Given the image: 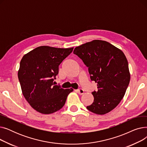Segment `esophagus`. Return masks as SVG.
Returning <instances> with one entry per match:
<instances>
[{"mask_svg": "<svg viewBox=\"0 0 147 147\" xmlns=\"http://www.w3.org/2000/svg\"><path fill=\"white\" fill-rule=\"evenodd\" d=\"M77 92H78L79 94H80V95H82L84 94V90L83 89H79L77 90Z\"/></svg>", "mask_w": 147, "mask_h": 147, "instance_id": "esophagus-1", "label": "esophagus"}]
</instances>
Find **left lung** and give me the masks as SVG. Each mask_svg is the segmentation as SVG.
<instances>
[{
	"mask_svg": "<svg viewBox=\"0 0 147 147\" xmlns=\"http://www.w3.org/2000/svg\"><path fill=\"white\" fill-rule=\"evenodd\" d=\"M73 53L88 68L90 80L97 83L98 90L92 92L94 102L87 109L96 114L109 113L120 103L129 84L125 54L111 43L100 40L78 46Z\"/></svg>",
	"mask_w": 147,
	"mask_h": 147,
	"instance_id": "left-lung-1",
	"label": "left lung"
}]
</instances>
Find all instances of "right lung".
Wrapping results in <instances>:
<instances>
[{
	"label": "right lung",
	"instance_id": "right-lung-1",
	"mask_svg": "<svg viewBox=\"0 0 147 147\" xmlns=\"http://www.w3.org/2000/svg\"><path fill=\"white\" fill-rule=\"evenodd\" d=\"M71 48L39 46L23 56L18 73L22 94L33 109L48 114L64 105L73 89H63L53 83L59 65L70 54Z\"/></svg>",
	"mask_w": 147,
	"mask_h": 147
}]
</instances>
